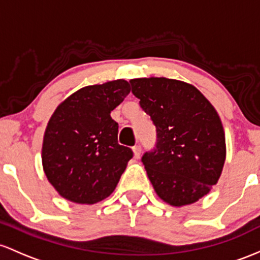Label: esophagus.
Masks as SVG:
<instances>
[{
  "label": "esophagus",
  "mask_w": 260,
  "mask_h": 260,
  "mask_svg": "<svg viewBox=\"0 0 260 260\" xmlns=\"http://www.w3.org/2000/svg\"><path fill=\"white\" fill-rule=\"evenodd\" d=\"M133 151H134V157H135V158H140V156H141V146L139 145L134 146Z\"/></svg>",
  "instance_id": "1"
}]
</instances>
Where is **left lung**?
I'll return each mask as SVG.
<instances>
[{
  "label": "left lung",
  "mask_w": 260,
  "mask_h": 260,
  "mask_svg": "<svg viewBox=\"0 0 260 260\" xmlns=\"http://www.w3.org/2000/svg\"><path fill=\"white\" fill-rule=\"evenodd\" d=\"M130 84L156 126V145L141 158L154 190L169 205L195 203L222 172L226 145L220 116L200 91L182 81L135 78Z\"/></svg>",
  "instance_id": "1"
}]
</instances>
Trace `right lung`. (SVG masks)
Segmentation results:
<instances>
[{
    "mask_svg": "<svg viewBox=\"0 0 260 260\" xmlns=\"http://www.w3.org/2000/svg\"><path fill=\"white\" fill-rule=\"evenodd\" d=\"M130 93L125 80L81 88L56 108L46 126L43 167L61 197L95 204L114 191L131 148L118 144V122L110 113Z\"/></svg>",
    "mask_w": 260,
    "mask_h": 260,
    "instance_id": "1",
    "label": "right lung"
}]
</instances>
